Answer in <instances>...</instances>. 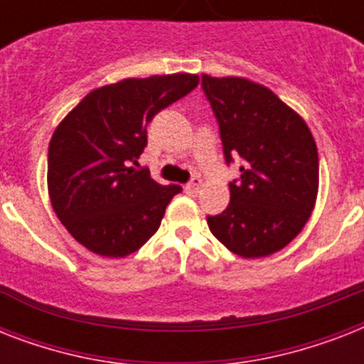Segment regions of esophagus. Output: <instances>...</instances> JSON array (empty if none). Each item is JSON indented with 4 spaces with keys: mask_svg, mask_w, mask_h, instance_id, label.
<instances>
[{
    "mask_svg": "<svg viewBox=\"0 0 364 364\" xmlns=\"http://www.w3.org/2000/svg\"><path fill=\"white\" fill-rule=\"evenodd\" d=\"M200 185H202V179H200V177H193V179H191V181H188L187 185H185V193H187V194H196V193H198Z\"/></svg>",
    "mask_w": 364,
    "mask_h": 364,
    "instance_id": "34e87169",
    "label": "esophagus"
}]
</instances>
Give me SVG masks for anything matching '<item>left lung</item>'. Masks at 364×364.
I'll list each match as a JSON object with an SVG mask.
<instances>
[{
    "instance_id": "left-lung-1",
    "label": "left lung",
    "mask_w": 364,
    "mask_h": 364,
    "mask_svg": "<svg viewBox=\"0 0 364 364\" xmlns=\"http://www.w3.org/2000/svg\"><path fill=\"white\" fill-rule=\"evenodd\" d=\"M227 164L240 156L230 204L208 215L211 234L243 259L268 257L293 242L316 205L319 159L310 128L270 88L242 77L202 75Z\"/></svg>"
}]
</instances>
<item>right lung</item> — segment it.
Listing matches in <instances>:
<instances>
[{
  "label": "right lung",
  "instance_id": "right-lung-1",
  "mask_svg": "<svg viewBox=\"0 0 364 364\" xmlns=\"http://www.w3.org/2000/svg\"><path fill=\"white\" fill-rule=\"evenodd\" d=\"M198 75L124 79L96 88L60 122L48 145V196L68 232L102 257H126L160 227L179 185L136 168L153 117L187 96Z\"/></svg>",
  "mask_w": 364,
  "mask_h": 364
}]
</instances>
